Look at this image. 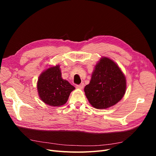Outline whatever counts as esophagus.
I'll return each mask as SVG.
<instances>
[{"label":"esophagus","mask_w":156,"mask_h":156,"mask_svg":"<svg viewBox=\"0 0 156 156\" xmlns=\"http://www.w3.org/2000/svg\"><path fill=\"white\" fill-rule=\"evenodd\" d=\"M76 88L79 89H83L84 88V84H79V85H76Z\"/></svg>","instance_id":"34e87169"}]
</instances>
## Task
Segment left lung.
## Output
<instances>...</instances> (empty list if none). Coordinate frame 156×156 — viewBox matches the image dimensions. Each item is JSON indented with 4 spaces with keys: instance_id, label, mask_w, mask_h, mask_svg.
I'll use <instances>...</instances> for the list:
<instances>
[{
    "instance_id": "1",
    "label": "left lung",
    "mask_w": 156,
    "mask_h": 156,
    "mask_svg": "<svg viewBox=\"0 0 156 156\" xmlns=\"http://www.w3.org/2000/svg\"><path fill=\"white\" fill-rule=\"evenodd\" d=\"M126 90V77L120 68L114 61L103 57L96 64L84 90L92 107L105 109L120 101Z\"/></svg>"
}]
</instances>
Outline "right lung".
Here are the masks:
<instances>
[{
	"label": "right lung",
	"instance_id": "right-lung-1",
	"mask_svg": "<svg viewBox=\"0 0 156 156\" xmlns=\"http://www.w3.org/2000/svg\"><path fill=\"white\" fill-rule=\"evenodd\" d=\"M37 88L40 99L45 103L59 107L67 102L75 87L62 78L60 66L57 65L41 73L37 80Z\"/></svg>",
	"mask_w": 156,
	"mask_h": 156
}]
</instances>
